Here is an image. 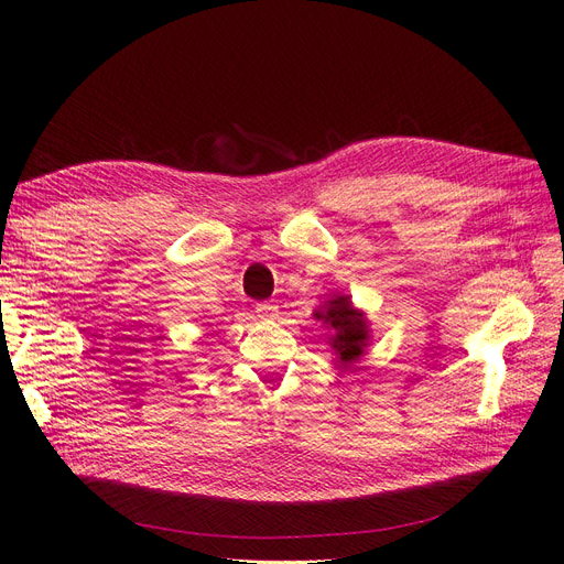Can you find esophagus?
Listing matches in <instances>:
<instances>
[{
	"label": "esophagus",
	"mask_w": 564,
	"mask_h": 564,
	"mask_svg": "<svg viewBox=\"0 0 564 564\" xmlns=\"http://www.w3.org/2000/svg\"><path fill=\"white\" fill-rule=\"evenodd\" d=\"M256 315H259L261 319H275L278 317V305L256 303Z\"/></svg>",
	"instance_id": "1"
}]
</instances>
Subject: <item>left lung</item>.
<instances>
[{
	"label": "left lung",
	"mask_w": 564,
	"mask_h": 564,
	"mask_svg": "<svg viewBox=\"0 0 564 564\" xmlns=\"http://www.w3.org/2000/svg\"><path fill=\"white\" fill-rule=\"evenodd\" d=\"M329 334V346L334 348L338 367H350L365 355L371 329L365 311L355 308V303L348 294H334L324 301L319 308L313 313Z\"/></svg>",
	"instance_id": "8db88e82"
}]
</instances>
